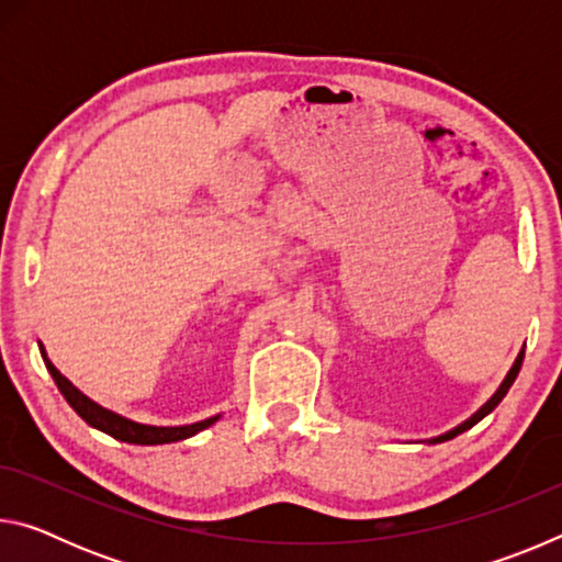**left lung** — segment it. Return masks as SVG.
I'll return each instance as SVG.
<instances>
[{"mask_svg":"<svg viewBox=\"0 0 562 562\" xmlns=\"http://www.w3.org/2000/svg\"><path fill=\"white\" fill-rule=\"evenodd\" d=\"M522 357H526V347L520 349V355L516 357V361H513V367H510V372L506 374V379H503V384L496 389V394H493L486 404H483L479 412H475L471 418H465L463 424H459L456 426V429H451V431H446V434H441V436H434V439H429L426 443H441V441H449V439H453V436H459V434H463L465 429H471L473 424H479L483 416H488L493 408H496L498 404H501V398L508 394V389H510V384L516 382V376H518V372H520V364H522Z\"/></svg>","mask_w":562,"mask_h":562,"instance_id":"obj_1","label":"left lung"}]
</instances>
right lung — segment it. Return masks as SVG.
Returning a JSON list of instances; mask_svg holds the SVG:
<instances>
[{
	"label": "right lung",
	"mask_w": 562,
	"mask_h": 562,
	"mask_svg": "<svg viewBox=\"0 0 562 562\" xmlns=\"http://www.w3.org/2000/svg\"><path fill=\"white\" fill-rule=\"evenodd\" d=\"M42 349V359L46 369H49L52 379L59 386V392L64 394L66 402L74 408L76 414H79L83 422L93 429H99L103 434L113 436V439L119 441H126V443H140V446H156V443H173V441H183L190 439V436H195L198 431L207 429V426H213L221 414H215L211 418H203V422H195V424H186V426H150V424H138L133 422V418L121 416L116 412H111V408L101 406L89 398L83 392H79L69 379H66L59 369L52 364V359L46 357V349L40 345Z\"/></svg>",
	"instance_id": "obj_1"
}]
</instances>
